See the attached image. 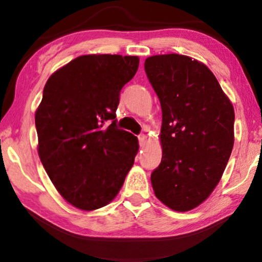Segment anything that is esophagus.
I'll list each match as a JSON object with an SVG mask.
<instances>
[{
  "instance_id": "obj_1",
  "label": "esophagus",
  "mask_w": 262,
  "mask_h": 262,
  "mask_svg": "<svg viewBox=\"0 0 262 262\" xmlns=\"http://www.w3.org/2000/svg\"><path fill=\"white\" fill-rule=\"evenodd\" d=\"M138 139H139V144H141V146H143L146 143V136L145 135H139L138 136Z\"/></svg>"
}]
</instances>
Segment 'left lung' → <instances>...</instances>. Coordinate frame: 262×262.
<instances>
[{"label":"left lung","mask_w":262,"mask_h":262,"mask_svg":"<svg viewBox=\"0 0 262 262\" xmlns=\"http://www.w3.org/2000/svg\"><path fill=\"white\" fill-rule=\"evenodd\" d=\"M145 73L162 108L156 198L179 212L195 209L220 182L234 146L232 103L209 68L192 57H148Z\"/></svg>","instance_id":"left-lung-1"}]
</instances>
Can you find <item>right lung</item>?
I'll list each match as a JSON object with an SVG mask.
<instances>
[{
  "mask_svg": "<svg viewBox=\"0 0 262 262\" xmlns=\"http://www.w3.org/2000/svg\"><path fill=\"white\" fill-rule=\"evenodd\" d=\"M137 56L84 55L56 70L35 111L38 154L62 198L94 211L116 198L139 145L119 130L121 88L137 73Z\"/></svg>",
  "mask_w": 262,
  "mask_h": 262,
  "instance_id": "add662e5",
  "label": "right lung"
}]
</instances>
